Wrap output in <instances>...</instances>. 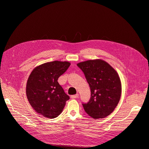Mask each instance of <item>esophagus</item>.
Segmentation results:
<instances>
[{
  "label": "esophagus",
  "mask_w": 149,
  "mask_h": 149,
  "mask_svg": "<svg viewBox=\"0 0 149 149\" xmlns=\"http://www.w3.org/2000/svg\"><path fill=\"white\" fill-rule=\"evenodd\" d=\"M79 97V94H76V95H72L71 96V98H73V99H75V98H77Z\"/></svg>",
  "instance_id": "34e87169"
}]
</instances>
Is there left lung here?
I'll return each mask as SVG.
<instances>
[{
	"mask_svg": "<svg viewBox=\"0 0 149 149\" xmlns=\"http://www.w3.org/2000/svg\"><path fill=\"white\" fill-rule=\"evenodd\" d=\"M77 65L84 73L91 89L89 101L82 103L85 112L95 119L108 116L117 107L121 95V82L117 72L99 59Z\"/></svg>",
	"mask_w": 149,
	"mask_h": 149,
	"instance_id": "left-lung-1",
	"label": "left lung"
}]
</instances>
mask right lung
Listing matches in <instances>:
<instances>
[{
    "label": "right lung",
    "mask_w": 149,
    "mask_h": 149,
    "mask_svg": "<svg viewBox=\"0 0 149 149\" xmlns=\"http://www.w3.org/2000/svg\"><path fill=\"white\" fill-rule=\"evenodd\" d=\"M70 65L68 61H54L40 65L31 72L26 94L30 104L40 115L53 119L63 111L70 97L59 84L58 79Z\"/></svg>",
    "instance_id": "obj_1"
}]
</instances>
